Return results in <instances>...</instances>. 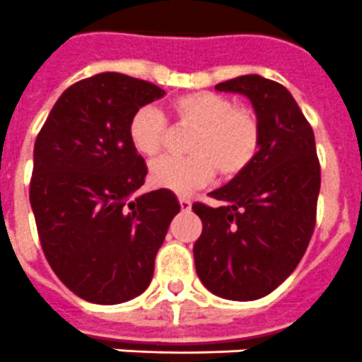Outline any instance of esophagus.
Segmentation results:
<instances>
[{"label":"esophagus","instance_id":"1","mask_svg":"<svg viewBox=\"0 0 362 362\" xmlns=\"http://www.w3.org/2000/svg\"><path fill=\"white\" fill-rule=\"evenodd\" d=\"M179 206H181L183 212H188L192 209V201L188 197H179Z\"/></svg>","mask_w":362,"mask_h":362}]
</instances>
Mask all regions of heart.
I'll return each instance as SVG.
<instances>
[{
    "mask_svg": "<svg viewBox=\"0 0 362 362\" xmlns=\"http://www.w3.org/2000/svg\"><path fill=\"white\" fill-rule=\"evenodd\" d=\"M172 114L181 127L196 129L188 139V158H163L150 166V181L175 194H190L219 175L238 177L257 156L261 124L255 112L235 107L216 92H194L172 101ZM168 136L165 116L156 107H141L129 123L134 150L145 158H158Z\"/></svg>",
    "mask_w": 362,
    "mask_h": 362,
    "instance_id": "b5f03b06",
    "label": "heart"
}]
</instances>
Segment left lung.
Masks as SVG:
<instances>
[{"label":"left lung","mask_w":362,"mask_h":362,"mask_svg":"<svg viewBox=\"0 0 362 362\" xmlns=\"http://www.w3.org/2000/svg\"><path fill=\"white\" fill-rule=\"evenodd\" d=\"M250 99L261 145L245 172L194 203L203 232L194 245L201 283L230 300L268 296L296 270L312 239L321 188L315 137L286 88L257 74L216 85Z\"/></svg>","instance_id":"left-lung-1"}]
</instances>
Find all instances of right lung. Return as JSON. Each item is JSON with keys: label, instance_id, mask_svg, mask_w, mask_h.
<instances>
[{"label": "right lung", "instance_id": "add662e5", "mask_svg": "<svg viewBox=\"0 0 362 362\" xmlns=\"http://www.w3.org/2000/svg\"><path fill=\"white\" fill-rule=\"evenodd\" d=\"M163 95L153 83L98 74L63 92L36 137L30 206L41 248L88 303L119 305L145 292L181 210L166 188L134 196L146 165L129 139L130 117Z\"/></svg>", "mask_w": 362, "mask_h": 362}]
</instances>
